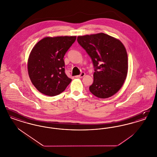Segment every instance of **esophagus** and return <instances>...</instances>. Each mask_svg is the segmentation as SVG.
I'll return each instance as SVG.
<instances>
[{
  "label": "esophagus",
  "mask_w": 157,
  "mask_h": 157,
  "mask_svg": "<svg viewBox=\"0 0 157 157\" xmlns=\"http://www.w3.org/2000/svg\"><path fill=\"white\" fill-rule=\"evenodd\" d=\"M85 75V72H82L80 75L75 76V78H81L83 77Z\"/></svg>",
  "instance_id": "34e87169"
}]
</instances>
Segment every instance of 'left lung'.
<instances>
[{
  "label": "left lung",
  "mask_w": 157,
  "mask_h": 157,
  "mask_svg": "<svg viewBox=\"0 0 157 157\" xmlns=\"http://www.w3.org/2000/svg\"><path fill=\"white\" fill-rule=\"evenodd\" d=\"M77 40L95 67L90 92L102 99L112 97L127 78L128 55L124 45L119 39L104 33L78 36Z\"/></svg>",
  "instance_id": "obj_1"
}]
</instances>
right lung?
<instances>
[{"label":"right lung","instance_id":"1","mask_svg":"<svg viewBox=\"0 0 157 157\" xmlns=\"http://www.w3.org/2000/svg\"><path fill=\"white\" fill-rule=\"evenodd\" d=\"M76 36L45 37L34 46L28 60L30 81L40 92L53 97L64 91L72 79L65 73L63 57Z\"/></svg>","mask_w":157,"mask_h":157}]
</instances>
